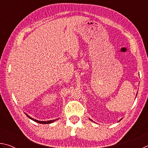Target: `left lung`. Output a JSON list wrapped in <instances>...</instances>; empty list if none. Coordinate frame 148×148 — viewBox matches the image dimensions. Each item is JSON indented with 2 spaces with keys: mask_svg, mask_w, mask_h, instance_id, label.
Listing matches in <instances>:
<instances>
[{
  "mask_svg": "<svg viewBox=\"0 0 148 148\" xmlns=\"http://www.w3.org/2000/svg\"><path fill=\"white\" fill-rule=\"evenodd\" d=\"M136 95H137V94H136ZM90 120H91V119H90Z\"/></svg>",
  "mask_w": 148,
  "mask_h": 148,
  "instance_id": "left-lung-1",
  "label": "left lung"
}]
</instances>
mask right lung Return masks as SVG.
<instances>
[{"label":"right lung","mask_w":148,"mask_h":148,"mask_svg":"<svg viewBox=\"0 0 148 148\" xmlns=\"http://www.w3.org/2000/svg\"><path fill=\"white\" fill-rule=\"evenodd\" d=\"M26 116L29 117V119H32V121H34L35 122H37V123H42V124H49V123H53L54 121H56V120H57L58 119H53V120H49V121H38V120H36V119H34L33 118H32V117H31L30 116H29L28 115H27V114H25Z\"/></svg>","instance_id":"add662e5"}]
</instances>
